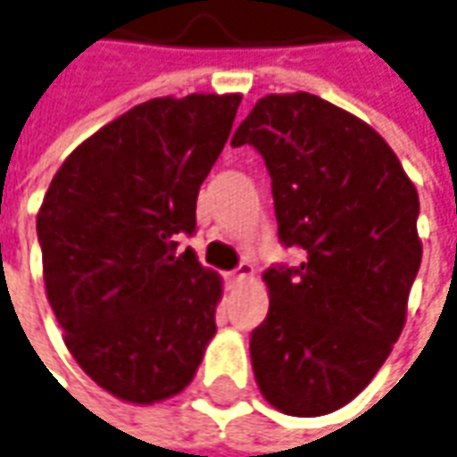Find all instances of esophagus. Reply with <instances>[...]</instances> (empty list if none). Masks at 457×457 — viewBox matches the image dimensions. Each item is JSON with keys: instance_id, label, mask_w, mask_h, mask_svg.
<instances>
[{"instance_id": "1", "label": "esophagus", "mask_w": 457, "mask_h": 457, "mask_svg": "<svg viewBox=\"0 0 457 457\" xmlns=\"http://www.w3.org/2000/svg\"><path fill=\"white\" fill-rule=\"evenodd\" d=\"M251 277H253V264L244 262V264H238V269H234V271L228 274V281H231V284H244V281H249Z\"/></svg>"}]
</instances>
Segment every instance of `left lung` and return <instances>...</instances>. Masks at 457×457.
I'll return each mask as SVG.
<instances>
[{
	"label": "left lung",
	"instance_id": "obj_1",
	"mask_svg": "<svg viewBox=\"0 0 457 457\" xmlns=\"http://www.w3.org/2000/svg\"><path fill=\"white\" fill-rule=\"evenodd\" d=\"M246 143L271 176L281 244L304 249L299 266L264 271L256 385L287 415H327L362 393L405 327L420 198L382 136L317 95L262 97L231 140Z\"/></svg>",
	"mask_w": 457,
	"mask_h": 457
}]
</instances>
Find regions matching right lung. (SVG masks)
Masks as SVG:
<instances>
[{"instance_id":"add662e5","label":"right lung","mask_w":457,"mask_h":457,"mask_svg":"<svg viewBox=\"0 0 457 457\" xmlns=\"http://www.w3.org/2000/svg\"><path fill=\"white\" fill-rule=\"evenodd\" d=\"M241 95L155 97L67 155L37 213L47 299L64 345L125 403L188 387L216 335L221 278L176 236L195 231L198 188Z\"/></svg>"}]
</instances>
